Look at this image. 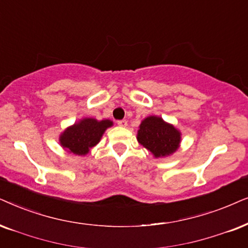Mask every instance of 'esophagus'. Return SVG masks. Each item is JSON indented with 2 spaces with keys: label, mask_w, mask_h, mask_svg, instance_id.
<instances>
[{
  "label": "esophagus",
  "mask_w": 248,
  "mask_h": 248,
  "mask_svg": "<svg viewBox=\"0 0 248 248\" xmlns=\"http://www.w3.org/2000/svg\"><path fill=\"white\" fill-rule=\"evenodd\" d=\"M127 120H119L118 121V126H120V127H126L127 126Z\"/></svg>",
  "instance_id": "34e87169"
}]
</instances>
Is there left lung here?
<instances>
[{"label": "left lung", "mask_w": 248, "mask_h": 248, "mask_svg": "<svg viewBox=\"0 0 248 248\" xmlns=\"http://www.w3.org/2000/svg\"><path fill=\"white\" fill-rule=\"evenodd\" d=\"M137 140L155 158L168 157L180 147L181 133L172 124L164 121L158 115H150L141 120Z\"/></svg>", "instance_id": "8db88e82"}]
</instances>
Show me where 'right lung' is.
Segmentation results:
<instances>
[{
  "instance_id": "obj_1",
  "label": "right lung",
  "mask_w": 248,
  "mask_h": 248,
  "mask_svg": "<svg viewBox=\"0 0 248 248\" xmlns=\"http://www.w3.org/2000/svg\"><path fill=\"white\" fill-rule=\"evenodd\" d=\"M113 126L108 119L97 120L95 118H82L62 131L59 141L67 152L79 156H85L95 145L101 141L105 130Z\"/></svg>"
}]
</instances>
